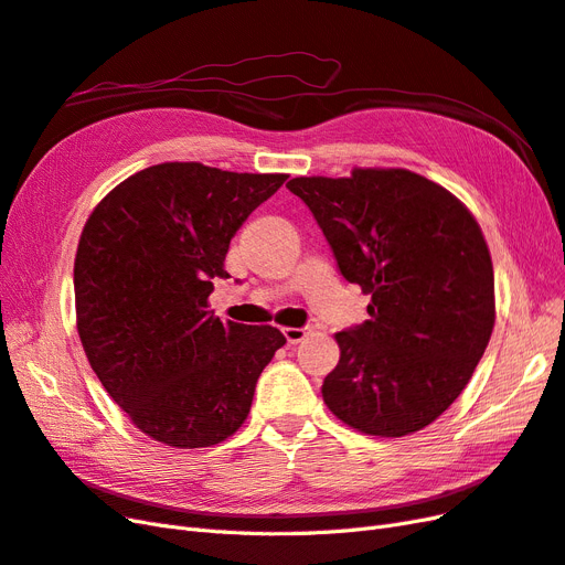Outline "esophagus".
<instances>
[{"label":"esophagus","mask_w":565,"mask_h":565,"mask_svg":"<svg viewBox=\"0 0 565 565\" xmlns=\"http://www.w3.org/2000/svg\"><path fill=\"white\" fill-rule=\"evenodd\" d=\"M282 334H285V339H287V344H299V341H301L306 334H309V330H306V328H285Z\"/></svg>","instance_id":"esophagus-1"}]
</instances>
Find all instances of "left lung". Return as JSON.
Wrapping results in <instances>:
<instances>
[{
  "mask_svg": "<svg viewBox=\"0 0 565 565\" xmlns=\"http://www.w3.org/2000/svg\"><path fill=\"white\" fill-rule=\"evenodd\" d=\"M313 212L370 320L337 332L322 382L330 413L367 436L401 438L438 419L494 328V276L481 226L446 188L409 169L287 183Z\"/></svg>",
  "mask_w": 565,
  "mask_h": 565,
  "instance_id": "8db88e82",
  "label": "left lung"
}]
</instances>
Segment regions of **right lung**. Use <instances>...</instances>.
Wrapping results in <instances>:
<instances>
[{
    "label": "right lung",
    "instance_id": "1",
    "mask_svg": "<svg viewBox=\"0 0 565 565\" xmlns=\"http://www.w3.org/2000/svg\"><path fill=\"white\" fill-rule=\"evenodd\" d=\"M287 174L162 162L125 179L82 228L77 332L96 377L136 429L172 448H212L241 429L256 380L285 337L221 322L214 278L231 237Z\"/></svg>",
    "mask_w": 565,
    "mask_h": 565
}]
</instances>
